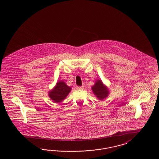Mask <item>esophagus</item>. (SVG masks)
<instances>
[{
	"label": "esophagus",
	"mask_w": 159,
	"mask_h": 159,
	"mask_svg": "<svg viewBox=\"0 0 159 159\" xmlns=\"http://www.w3.org/2000/svg\"><path fill=\"white\" fill-rule=\"evenodd\" d=\"M83 86H77V90H83Z\"/></svg>",
	"instance_id": "1"
}]
</instances>
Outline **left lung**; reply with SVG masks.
I'll use <instances>...</instances> for the list:
<instances>
[{"mask_svg": "<svg viewBox=\"0 0 159 159\" xmlns=\"http://www.w3.org/2000/svg\"><path fill=\"white\" fill-rule=\"evenodd\" d=\"M92 90L93 93L99 100H103L106 98L108 94L109 91L101 80H97L93 86H92Z\"/></svg>", "mask_w": 159, "mask_h": 159, "instance_id": "obj_1", "label": "left lung"}]
</instances>
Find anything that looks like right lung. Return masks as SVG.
<instances>
[{
  "label": "right lung",
  "mask_w": 159,
  "mask_h": 159,
  "mask_svg": "<svg viewBox=\"0 0 159 159\" xmlns=\"http://www.w3.org/2000/svg\"><path fill=\"white\" fill-rule=\"evenodd\" d=\"M71 88L63 81L57 83L53 89L49 91V97L55 102H60L66 98Z\"/></svg>",
  "instance_id": "obj_1"
}]
</instances>
